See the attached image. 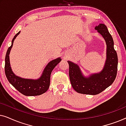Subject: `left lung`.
Masks as SVG:
<instances>
[{"label": "left lung", "instance_id": "obj_1", "mask_svg": "<svg viewBox=\"0 0 126 126\" xmlns=\"http://www.w3.org/2000/svg\"><path fill=\"white\" fill-rule=\"evenodd\" d=\"M94 29L104 38L107 45V58L102 70L98 73L85 77L78 65L68 61L69 65V75L73 88L80 94L92 95L100 94L113 83L116 77L118 63L112 37L107 27L104 24L100 23Z\"/></svg>", "mask_w": 126, "mask_h": 126}]
</instances>
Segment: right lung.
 I'll use <instances>...</instances> for the list:
<instances>
[{
    "label": "right lung",
    "instance_id": "obj_1",
    "mask_svg": "<svg viewBox=\"0 0 126 126\" xmlns=\"http://www.w3.org/2000/svg\"><path fill=\"white\" fill-rule=\"evenodd\" d=\"M19 32L13 38L11 46L8 47L5 57V74L10 83L19 92L25 96H38L44 94L47 91L50 86L51 73L55 66L61 61V58H57L50 61L45 68L42 75L38 79H27L17 76L13 73L10 63L9 54L13 47L14 41Z\"/></svg>",
    "mask_w": 126,
    "mask_h": 126
}]
</instances>
